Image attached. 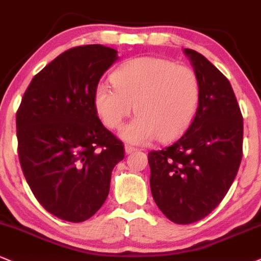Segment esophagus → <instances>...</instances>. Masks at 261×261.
Listing matches in <instances>:
<instances>
[{"instance_id": "obj_1", "label": "esophagus", "mask_w": 261, "mask_h": 261, "mask_svg": "<svg viewBox=\"0 0 261 261\" xmlns=\"http://www.w3.org/2000/svg\"><path fill=\"white\" fill-rule=\"evenodd\" d=\"M124 151L125 154H132V152L137 151V148H134V146H130V145H124Z\"/></svg>"}]
</instances>
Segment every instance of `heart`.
<instances>
[{
    "label": "heart",
    "instance_id": "obj_1",
    "mask_svg": "<svg viewBox=\"0 0 261 261\" xmlns=\"http://www.w3.org/2000/svg\"><path fill=\"white\" fill-rule=\"evenodd\" d=\"M112 83L115 88L96 85L95 111L107 128L118 129L134 105L137 116L121 132L132 144L178 137L191 124L200 100L197 73L165 58H133L115 70Z\"/></svg>",
    "mask_w": 261,
    "mask_h": 261
}]
</instances>
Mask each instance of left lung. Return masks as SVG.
Returning a JSON list of instances; mask_svg holds the SVG:
<instances>
[{
  "mask_svg": "<svg viewBox=\"0 0 261 261\" xmlns=\"http://www.w3.org/2000/svg\"><path fill=\"white\" fill-rule=\"evenodd\" d=\"M200 83L191 125L167 148L149 152L150 188L168 220L188 225L221 203L242 160L243 117L228 79L199 52L185 48Z\"/></svg>",
  "mask_w": 261,
  "mask_h": 261,
  "instance_id": "1",
  "label": "left lung"
}]
</instances>
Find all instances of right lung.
Segmentation results:
<instances>
[{"mask_svg":"<svg viewBox=\"0 0 261 261\" xmlns=\"http://www.w3.org/2000/svg\"><path fill=\"white\" fill-rule=\"evenodd\" d=\"M117 60L107 46L70 48L34 76L18 109L24 177L44 209L64 221H85L102 206L124 158L94 107L95 88Z\"/></svg>","mask_w":261,"mask_h":261,"instance_id":"obj_1","label":"right lung"}]
</instances>
